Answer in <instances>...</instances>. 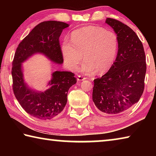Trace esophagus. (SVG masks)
Here are the masks:
<instances>
[{"instance_id": "1", "label": "esophagus", "mask_w": 156, "mask_h": 156, "mask_svg": "<svg viewBox=\"0 0 156 156\" xmlns=\"http://www.w3.org/2000/svg\"><path fill=\"white\" fill-rule=\"evenodd\" d=\"M77 80H78V81L84 80H86V78L84 77V76H81V75H79V76H78Z\"/></svg>"}]
</instances>
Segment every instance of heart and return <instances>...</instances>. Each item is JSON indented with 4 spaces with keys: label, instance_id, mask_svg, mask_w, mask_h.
<instances>
[{
    "label": "heart",
    "instance_id": "heart-1",
    "mask_svg": "<svg viewBox=\"0 0 156 156\" xmlns=\"http://www.w3.org/2000/svg\"><path fill=\"white\" fill-rule=\"evenodd\" d=\"M72 41L65 39L61 52L65 65L74 70L83 58L82 72L93 74L96 71L103 73L113 64L118 52V39L112 31L97 26H86L73 31Z\"/></svg>",
    "mask_w": 156,
    "mask_h": 156
}]
</instances>
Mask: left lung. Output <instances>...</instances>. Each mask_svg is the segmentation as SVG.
<instances>
[{
	"mask_svg": "<svg viewBox=\"0 0 156 156\" xmlns=\"http://www.w3.org/2000/svg\"><path fill=\"white\" fill-rule=\"evenodd\" d=\"M105 23L118 36V54L108 72L94 80L92 98L100 112L115 115L125 112L140 98L146 58L142 42L130 27L110 18Z\"/></svg>",
	"mask_w": 156,
	"mask_h": 156,
	"instance_id": "obj_1",
	"label": "left lung"
}]
</instances>
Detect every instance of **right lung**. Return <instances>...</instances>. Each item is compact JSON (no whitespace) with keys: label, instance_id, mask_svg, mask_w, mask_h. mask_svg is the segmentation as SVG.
Returning a JSON list of instances; mask_svg holds the SVG:
<instances>
[{"label":"right lung","instance_id":"right-lung-1","mask_svg":"<svg viewBox=\"0 0 156 156\" xmlns=\"http://www.w3.org/2000/svg\"><path fill=\"white\" fill-rule=\"evenodd\" d=\"M69 24L56 20L44 21L36 25L20 42L12 62L13 91L16 98L29 114L41 120H50L59 115L67 102V92L76 83L72 72L56 71L44 91L31 88L25 81L23 63L36 54L46 56L58 65L63 63L59 38Z\"/></svg>","mask_w":156,"mask_h":156}]
</instances>
